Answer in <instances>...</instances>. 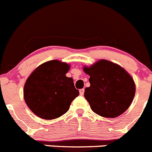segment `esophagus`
<instances>
[{
  "instance_id": "esophagus-1",
  "label": "esophagus",
  "mask_w": 152,
  "mask_h": 152,
  "mask_svg": "<svg viewBox=\"0 0 152 152\" xmlns=\"http://www.w3.org/2000/svg\"><path fill=\"white\" fill-rule=\"evenodd\" d=\"M84 91H85V89H84V88H81V89H80V95H83V94H84Z\"/></svg>"
}]
</instances>
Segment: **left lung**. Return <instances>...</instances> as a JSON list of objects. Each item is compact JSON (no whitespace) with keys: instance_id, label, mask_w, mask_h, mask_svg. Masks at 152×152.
Returning a JSON list of instances; mask_svg holds the SVG:
<instances>
[{"instance_id":"left-lung-1","label":"left lung","mask_w":152,"mask_h":152,"mask_svg":"<svg viewBox=\"0 0 152 152\" xmlns=\"http://www.w3.org/2000/svg\"><path fill=\"white\" fill-rule=\"evenodd\" d=\"M83 71L90 76V86L85 88L84 97L94 113L113 118L127 110L136 87L132 77L123 67L102 59L84 66Z\"/></svg>"}]
</instances>
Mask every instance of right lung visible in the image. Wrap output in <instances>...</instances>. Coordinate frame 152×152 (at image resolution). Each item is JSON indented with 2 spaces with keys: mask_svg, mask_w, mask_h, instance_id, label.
<instances>
[{
  "mask_svg": "<svg viewBox=\"0 0 152 152\" xmlns=\"http://www.w3.org/2000/svg\"><path fill=\"white\" fill-rule=\"evenodd\" d=\"M69 69V64L53 60L37 66L27 78L23 97L34 115L53 120L69 109L72 102L79 95L72 78L66 76Z\"/></svg>",
  "mask_w": 152,
  "mask_h": 152,
  "instance_id": "add662e5",
  "label": "right lung"
}]
</instances>
